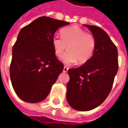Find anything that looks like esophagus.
Masks as SVG:
<instances>
[{
  "instance_id": "34e87169",
  "label": "esophagus",
  "mask_w": 128,
  "mask_h": 128,
  "mask_svg": "<svg viewBox=\"0 0 128 128\" xmlns=\"http://www.w3.org/2000/svg\"><path fill=\"white\" fill-rule=\"evenodd\" d=\"M68 68L65 66V67H64V68H63V72H68Z\"/></svg>"
}]
</instances>
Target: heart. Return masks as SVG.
I'll use <instances>...</instances> for the list:
<instances>
[{
	"mask_svg": "<svg viewBox=\"0 0 128 128\" xmlns=\"http://www.w3.org/2000/svg\"><path fill=\"white\" fill-rule=\"evenodd\" d=\"M60 36H54L51 44L57 57L61 56L67 48L68 52L61 58L65 63L82 65L92 57L96 48V38L93 34L80 26H71L60 30Z\"/></svg>",
	"mask_w": 128,
	"mask_h": 128,
	"instance_id": "1",
	"label": "heart"
}]
</instances>
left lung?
<instances>
[{
  "label": "left lung",
  "instance_id": "left-lung-1",
  "mask_svg": "<svg viewBox=\"0 0 128 128\" xmlns=\"http://www.w3.org/2000/svg\"><path fill=\"white\" fill-rule=\"evenodd\" d=\"M96 38L94 53L89 61L78 68L68 70L66 98L74 109L87 111L105 101L118 70V50L104 30L87 25Z\"/></svg>",
  "mask_w": 128,
  "mask_h": 128
}]
</instances>
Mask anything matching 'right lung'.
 <instances>
[{
  "instance_id": "1",
  "label": "right lung",
  "mask_w": 128,
  "mask_h": 128,
  "mask_svg": "<svg viewBox=\"0 0 128 128\" xmlns=\"http://www.w3.org/2000/svg\"><path fill=\"white\" fill-rule=\"evenodd\" d=\"M69 22L48 17L36 19L20 30L12 47L10 66L12 85L22 100H44L64 66L54 54L51 40L58 28Z\"/></svg>"
}]
</instances>
